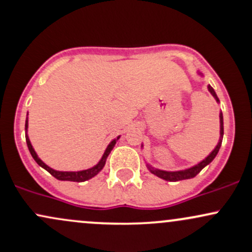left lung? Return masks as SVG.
I'll use <instances>...</instances> for the list:
<instances>
[{"label":"left lung","mask_w":252,"mask_h":252,"mask_svg":"<svg viewBox=\"0 0 252 252\" xmlns=\"http://www.w3.org/2000/svg\"><path fill=\"white\" fill-rule=\"evenodd\" d=\"M208 89H209V91L212 93V94L214 97H215L216 101L219 102V98L218 96H216L215 91H214V89L212 86H208ZM220 134L221 136H223V118H222V113L220 114ZM221 142L222 140H220L219 142V144L216 145V148L214 149V150L210 153V155L208 156L207 158L203 159L201 163H198L197 166L192 167V168H189V169H185V170H179V172H166V170H159V169H150V172L153 173V174L158 175V177L162 178V179L164 180H168V181H179V180H185V179H191V178L196 177L197 174H198L201 170L204 168L207 164H209L210 162L213 161L214 158H215V156L218 155L219 153V149L221 147Z\"/></svg>","instance_id":"left-lung-1"}]
</instances>
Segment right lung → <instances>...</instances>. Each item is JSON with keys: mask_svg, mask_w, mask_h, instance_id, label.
I'll list each match as a JSON object with an SVG mask.
<instances>
[{"mask_svg": "<svg viewBox=\"0 0 252 252\" xmlns=\"http://www.w3.org/2000/svg\"><path fill=\"white\" fill-rule=\"evenodd\" d=\"M25 129H28V120H26V123H25ZM118 139H119V137L116 138L115 140H113V142L110 143L109 145H108V148H107V150H105L103 158H102L101 161H99V163L97 164V166L93 167V168L86 169V170H82V172H58V170L51 169L50 167H48L47 164L44 163V162H42V159H40L38 156H37L36 151H34L33 148H32V145H31V143H30V139H29L28 134H26V143H28V147H29L30 153H31L32 158H34V161H36L40 167H43V168H44L45 170H48V172H49L54 178H56V179L66 180V181H77V183H82V181L89 180V179H91V178H93V177H94V175H96V174H98L99 170L103 168V166H104V163H105V159H107L108 155H109V153H110V151H112V149L115 145L116 140H118Z\"/></svg>", "mask_w": 252, "mask_h": 252, "instance_id": "obj_1", "label": "right lung"}]
</instances>
